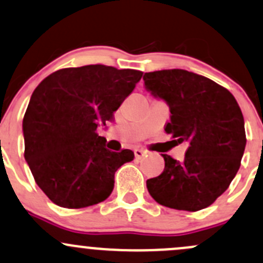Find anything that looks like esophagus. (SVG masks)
Instances as JSON below:
<instances>
[{
    "mask_svg": "<svg viewBox=\"0 0 263 263\" xmlns=\"http://www.w3.org/2000/svg\"><path fill=\"white\" fill-rule=\"evenodd\" d=\"M145 155H146V151L141 150V148H136V150H135V157H136L137 160H141Z\"/></svg>",
    "mask_w": 263,
    "mask_h": 263,
    "instance_id": "34e87169",
    "label": "esophagus"
}]
</instances>
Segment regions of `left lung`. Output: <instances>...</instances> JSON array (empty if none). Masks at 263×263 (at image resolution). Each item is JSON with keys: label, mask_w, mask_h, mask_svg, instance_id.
<instances>
[{"label": "left lung", "mask_w": 263, "mask_h": 263, "mask_svg": "<svg viewBox=\"0 0 263 263\" xmlns=\"http://www.w3.org/2000/svg\"><path fill=\"white\" fill-rule=\"evenodd\" d=\"M146 89L167 102L165 132L187 141L184 161L166 154L164 171L146 181L155 200L167 208L197 212L228 189L246 147L245 120L228 89L182 69L145 73Z\"/></svg>", "instance_id": "left-lung-1"}]
</instances>
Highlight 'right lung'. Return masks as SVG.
I'll use <instances>...</instances> for the list:
<instances>
[{"label":"right lung","mask_w":263,"mask_h":263,"mask_svg":"<svg viewBox=\"0 0 263 263\" xmlns=\"http://www.w3.org/2000/svg\"><path fill=\"white\" fill-rule=\"evenodd\" d=\"M142 74L103 64L64 68L34 90L22 121L24 156L52 203L78 209L109 197L115 173L135 155L112 153L97 128L112 122Z\"/></svg>","instance_id":"right-lung-1"}]
</instances>
